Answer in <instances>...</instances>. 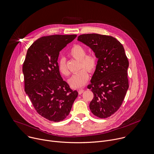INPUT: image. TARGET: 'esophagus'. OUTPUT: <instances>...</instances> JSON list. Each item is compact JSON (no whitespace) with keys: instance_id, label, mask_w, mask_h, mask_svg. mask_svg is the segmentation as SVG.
Masks as SVG:
<instances>
[{"instance_id":"1","label":"esophagus","mask_w":154,"mask_h":154,"mask_svg":"<svg viewBox=\"0 0 154 154\" xmlns=\"http://www.w3.org/2000/svg\"><path fill=\"white\" fill-rule=\"evenodd\" d=\"M84 90L83 89H79V90H78V94H79V95H81V94H82L83 92H84Z\"/></svg>"}]
</instances>
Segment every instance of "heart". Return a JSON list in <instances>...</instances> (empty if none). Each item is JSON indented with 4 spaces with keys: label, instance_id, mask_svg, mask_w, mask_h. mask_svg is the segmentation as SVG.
<instances>
[{
    "label": "heart",
    "instance_id": "1",
    "mask_svg": "<svg viewBox=\"0 0 154 154\" xmlns=\"http://www.w3.org/2000/svg\"><path fill=\"white\" fill-rule=\"evenodd\" d=\"M86 50L82 46L76 44L73 45L69 51V54L77 60H79V70H82L73 75L69 79V83L73 88H80L84 85L88 80V70L92 72L95 70L97 66V58L94 54H87ZM59 70L63 75L68 76L70 74L66 60L64 57H61L58 63Z\"/></svg>",
    "mask_w": 154,
    "mask_h": 154
}]
</instances>
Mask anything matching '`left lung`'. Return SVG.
Listing matches in <instances>:
<instances>
[{
    "mask_svg": "<svg viewBox=\"0 0 154 154\" xmlns=\"http://www.w3.org/2000/svg\"><path fill=\"white\" fill-rule=\"evenodd\" d=\"M78 41L88 46L98 59L87 88L94 97L89 107L100 118L115 113L121 107L129 88V61L122 45L115 38L99 34H84Z\"/></svg>",
    "mask_w": 154,
    "mask_h": 154,
    "instance_id": "left-lung-1",
    "label": "left lung"
}]
</instances>
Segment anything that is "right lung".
<instances>
[{
    "instance_id": "add662e5",
    "label": "right lung",
    "mask_w": 154,
    "mask_h": 154,
    "mask_svg": "<svg viewBox=\"0 0 154 154\" xmlns=\"http://www.w3.org/2000/svg\"><path fill=\"white\" fill-rule=\"evenodd\" d=\"M76 36H44L27 50L22 67L25 91L37 112L49 121L64 119L78 95L61 77L57 63L60 51Z\"/></svg>"
}]
</instances>
